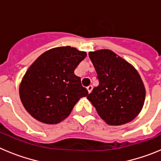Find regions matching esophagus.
<instances>
[{
	"mask_svg": "<svg viewBox=\"0 0 161 161\" xmlns=\"http://www.w3.org/2000/svg\"><path fill=\"white\" fill-rule=\"evenodd\" d=\"M86 89H87V91H88V93H91L92 91V89H93V86H92V85H90V86H88L87 87H86Z\"/></svg>",
	"mask_w": 161,
	"mask_h": 161,
	"instance_id": "1",
	"label": "esophagus"
}]
</instances>
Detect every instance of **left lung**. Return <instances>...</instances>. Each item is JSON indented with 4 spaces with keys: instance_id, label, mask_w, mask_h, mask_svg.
Instances as JSON below:
<instances>
[{
    "instance_id": "obj_1",
    "label": "left lung",
    "mask_w": 161,
    "mask_h": 161,
    "mask_svg": "<svg viewBox=\"0 0 161 161\" xmlns=\"http://www.w3.org/2000/svg\"><path fill=\"white\" fill-rule=\"evenodd\" d=\"M88 55L100 83L86 96L87 100L108 125L133 121L142 110L146 96L139 72L112 50H96Z\"/></svg>"
}]
</instances>
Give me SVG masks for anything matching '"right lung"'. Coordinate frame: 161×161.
I'll return each mask as SVG.
<instances>
[{"instance_id": "obj_1", "label": "right lung", "mask_w": 161, "mask_h": 161, "mask_svg": "<svg viewBox=\"0 0 161 161\" xmlns=\"http://www.w3.org/2000/svg\"><path fill=\"white\" fill-rule=\"evenodd\" d=\"M86 57V52L63 46L44 52L31 64L19 86L22 104L31 117L57 124L70 114L80 98L88 95L75 75Z\"/></svg>"}]
</instances>
